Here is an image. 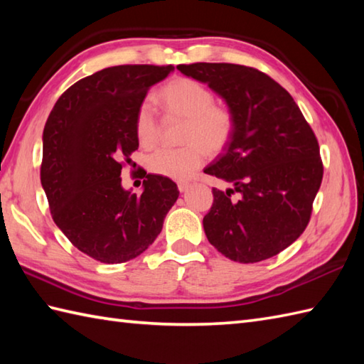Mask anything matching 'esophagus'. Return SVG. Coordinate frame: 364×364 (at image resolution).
<instances>
[{"label": "esophagus", "instance_id": "esophagus-1", "mask_svg": "<svg viewBox=\"0 0 364 364\" xmlns=\"http://www.w3.org/2000/svg\"><path fill=\"white\" fill-rule=\"evenodd\" d=\"M189 186H191L189 181H180V183H178V189H180V192H186L189 189Z\"/></svg>", "mask_w": 364, "mask_h": 364}]
</instances>
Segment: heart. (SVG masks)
<instances>
[{
    "label": "heart",
    "mask_w": 364,
    "mask_h": 364,
    "mask_svg": "<svg viewBox=\"0 0 364 364\" xmlns=\"http://www.w3.org/2000/svg\"><path fill=\"white\" fill-rule=\"evenodd\" d=\"M156 102L167 120L184 119L181 144L178 149L153 151L146 166L150 172L188 180L205 164L208 153L219 154L230 144L236 129V115L231 107L215 103L214 92L192 78H175L162 86ZM137 142L151 149L161 139V122L150 103H142L136 112Z\"/></svg>",
    "instance_id": "b5f03b06"
}]
</instances>
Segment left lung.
I'll return each instance as SVG.
<instances>
[{
  "label": "left lung",
  "mask_w": 364,
  "mask_h": 364,
  "mask_svg": "<svg viewBox=\"0 0 364 364\" xmlns=\"http://www.w3.org/2000/svg\"><path fill=\"white\" fill-rule=\"evenodd\" d=\"M178 70L225 98L236 129L205 173L233 183L213 189L203 218L208 241L236 262L272 258L304 233L321 188L319 144L297 103L253 67L227 63L181 64Z\"/></svg>",
  "instance_id": "8db88e82"
}]
</instances>
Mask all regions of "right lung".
Masks as SVG:
<instances>
[{
    "label": "right lung",
    "instance_id": "add662e5",
    "mask_svg": "<svg viewBox=\"0 0 364 364\" xmlns=\"http://www.w3.org/2000/svg\"><path fill=\"white\" fill-rule=\"evenodd\" d=\"M172 65H117L68 87L43 128L41 181L51 218L76 249L105 264L134 259L153 244L180 191L149 173L142 194L122 188L139 142L136 112Z\"/></svg>",
    "mask_w": 364,
    "mask_h": 364
}]
</instances>
